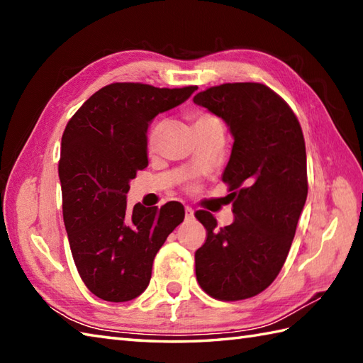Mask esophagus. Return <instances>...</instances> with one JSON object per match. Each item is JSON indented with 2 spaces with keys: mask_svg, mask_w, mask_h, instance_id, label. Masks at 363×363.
I'll use <instances>...</instances> for the list:
<instances>
[{
  "mask_svg": "<svg viewBox=\"0 0 363 363\" xmlns=\"http://www.w3.org/2000/svg\"><path fill=\"white\" fill-rule=\"evenodd\" d=\"M195 217V212H194V209H191V207H186V220H191Z\"/></svg>",
  "mask_w": 363,
  "mask_h": 363,
  "instance_id": "1",
  "label": "esophagus"
}]
</instances>
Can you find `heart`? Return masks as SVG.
<instances>
[{"mask_svg":"<svg viewBox=\"0 0 363 363\" xmlns=\"http://www.w3.org/2000/svg\"><path fill=\"white\" fill-rule=\"evenodd\" d=\"M211 120H215V118L212 117V115H209V113H203V112L195 113V115H194V128L196 129V128H199L201 125H204V123L211 121ZM162 128H164V123H162V121H156V123H154V125H152V128L150 129L148 140H146V143H148V148H150V150L156 148L157 140H159L160 133H162Z\"/></svg>","mask_w":363,"mask_h":363,"instance_id":"1","label":"heart"}]
</instances>
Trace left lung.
Returning a JSON list of instances; mask_svg holds the SVG:
<instances>
[{
    "label": "left lung",
    "instance_id": "obj_1",
    "mask_svg": "<svg viewBox=\"0 0 363 363\" xmlns=\"http://www.w3.org/2000/svg\"><path fill=\"white\" fill-rule=\"evenodd\" d=\"M194 103L225 120L234 137L221 179L233 191V225L195 217L207 230L195 252L196 281L215 299L259 295L279 274L307 198L306 143L296 115L259 82L221 84Z\"/></svg>",
    "mask_w": 363,
    "mask_h": 363
}]
</instances>
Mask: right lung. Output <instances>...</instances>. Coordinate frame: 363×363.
<instances>
[{
	"label": "right lung",
	"mask_w": 363,
	"mask_h": 363,
	"mask_svg": "<svg viewBox=\"0 0 363 363\" xmlns=\"http://www.w3.org/2000/svg\"><path fill=\"white\" fill-rule=\"evenodd\" d=\"M196 89L113 82L67 123L59 160L64 223L81 279L98 298L125 303L142 295L157 251L186 217L177 201L128 209L126 194L148 167L150 123Z\"/></svg>",
	"instance_id": "right-lung-1"
}]
</instances>
